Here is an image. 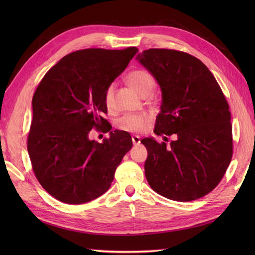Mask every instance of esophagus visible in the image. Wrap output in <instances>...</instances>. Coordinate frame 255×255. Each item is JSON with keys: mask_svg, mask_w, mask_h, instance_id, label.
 I'll list each match as a JSON object with an SVG mask.
<instances>
[{"mask_svg": "<svg viewBox=\"0 0 255 255\" xmlns=\"http://www.w3.org/2000/svg\"><path fill=\"white\" fill-rule=\"evenodd\" d=\"M132 141H133V144H134V145L139 144V143H140V137L137 136V135L132 136Z\"/></svg>", "mask_w": 255, "mask_h": 255, "instance_id": "esophagus-1", "label": "esophagus"}]
</instances>
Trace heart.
<instances>
[{
  "label": "heart",
  "mask_w": 255,
  "mask_h": 255,
  "mask_svg": "<svg viewBox=\"0 0 255 255\" xmlns=\"http://www.w3.org/2000/svg\"><path fill=\"white\" fill-rule=\"evenodd\" d=\"M128 83L132 86L138 94L144 97L148 96L151 90L155 86V79L153 75L144 70V69H136L130 71L127 75ZM114 101V85H110L105 90L104 102L109 110L113 107ZM150 115L146 113H136V114H126L120 117L117 121V128L121 130L128 133H140L148 127L150 122Z\"/></svg>",
  "instance_id": "heart-1"
}]
</instances>
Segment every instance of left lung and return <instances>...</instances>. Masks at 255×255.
Listing matches in <instances>:
<instances>
[{
	"label": "left lung",
	"mask_w": 255,
	"mask_h": 255,
	"mask_svg": "<svg viewBox=\"0 0 255 255\" xmlns=\"http://www.w3.org/2000/svg\"><path fill=\"white\" fill-rule=\"evenodd\" d=\"M137 59L158 82L160 113L154 133L175 134L170 144L144 138V173L151 188L174 201L202 198L221 181L233 155L231 113L208 68L188 53L149 49Z\"/></svg>",
	"instance_id": "8db88e82"
}]
</instances>
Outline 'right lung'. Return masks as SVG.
<instances>
[{"label": "right lung", "mask_w": 255, "mask_h": 255, "mask_svg": "<svg viewBox=\"0 0 255 255\" xmlns=\"http://www.w3.org/2000/svg\"><path fill=\"white\" fill-rule=\"evenodd\" d=\"M137 52L136 47L75 51L38 85L27 151L38 182L59 201L82 204L102 196L132 148L130 135L122 130L111 132L102 143L88 135L94 128L112 129L103 117L105 90Z\"/></svg>", "instance_id": "add662e5"}]
</instances>
